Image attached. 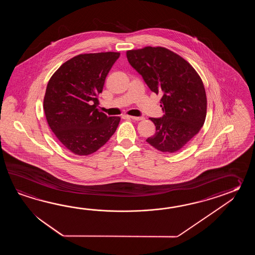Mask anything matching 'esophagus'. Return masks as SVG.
<instances>
[{"label":"esophagus","instance_id":"obj_1","mask_svg":"<svg viewBox=\"0 0 255 255\" xmlns=\"http://www.w3.org/2000/svg\"><path fill=\"white\" fill-rule=\"evenodd\" d=\"M128 119L135 120V121H139V120H144V118H143V117H132V116H128Z\"/></svg>","mask_w":255,"mask_h":255}]
</instances>
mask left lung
I'll list each match as a JSON object with an SVG mask.
<instances>
[{
    "label": "left lung",
    "instance_id": "8db88e82",
    "mask_svg": "<svg viewBox=\"0 0 255 255\" xmlns=\"http://www.w3.org/2000/svg\"><path fill=\"white\" fill-rule=\"evenodd\" d=\"M127 58L152 92L162 94L164 115L149 119L156 133L146 142L159 151H178L205 122L206 93L201 77L186 60L164 47L130 50Z\"/></svg>",
    "mask_w": 255,
    "mask_h": 255
}]
</instances>
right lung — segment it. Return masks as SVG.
Segmentation results:
<instances>
[{
	"label": "right lung",
	"mask_w": 255,
	"mask_h": 255,
	"mask_svg": "<svg viewBox=\"0 0 255 255\" xmlns=\"http://www.w3.org/2000/svg\"><path fill=\"white\" fill-rule=\"evenodd\" d=\"M120 53L76 55L60 66L50 78L43 110L50 128L72 153L87 156L113 135L120 117L99 112L98 95Z\"/></svg>",
	"instance_id": "right-lung-1"
}]
</instances>
